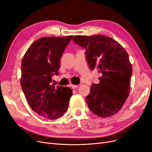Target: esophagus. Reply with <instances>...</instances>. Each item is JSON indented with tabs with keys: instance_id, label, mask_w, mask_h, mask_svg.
I'll list each match as a JSON object with an SVG mask.
<instances>
[{
	"instance_id": "1",
	"label": "esophagus",
	"mask_w": 152,
	"mask_h": 152,
	"mask_svg": "<svg viewBox=\"0 0 152 152\" xmlns=\"http://www.w3.org/2000/svg\"><path fill=\"white\" fill-rule=\"evenodd\" d=\"M71 87H72V88H73V89H77L79 86H78V85H73L72 84V85H71Z\"/></svg>"
}]
</instances>
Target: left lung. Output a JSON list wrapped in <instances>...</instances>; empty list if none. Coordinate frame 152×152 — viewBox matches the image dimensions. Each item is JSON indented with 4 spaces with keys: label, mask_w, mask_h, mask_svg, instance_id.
Here are the masks:
<instances>
[{
    "label": "left lung",
    "mask_w": 152,
    "mask_h": 152,
    "mask_svg": "<svg viewBox=\"0 0 152 152\" xmlns=\"http://www.w3.org/2000/svg\"><path fill=\"white\" fill-rule=\"evenodd\" d=\"M73 40L86 50L91 70L96 68L102 75L99 84H92L86 97L90 110L100 117L114 115L130 91L132 68L127 53L117 41L103 35H77Z\"/></svg>",
    "instance_id": "obj_1"
}]
</instances>
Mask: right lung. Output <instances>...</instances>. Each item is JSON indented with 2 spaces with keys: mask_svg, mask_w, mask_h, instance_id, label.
<instances>
[{
  "mask_svg": "<svg viewBox=\"0 0 152 152\" xmlns=\"http://www.w3.org/2000/svg\"><path fill=\"white\" fill-rule=\"evenodd\" d=\"M73 36L46 37L35 40L21 61V86L31 108L39 115L55 120L68 108L72 89L50 85L58 75L60 59Z\"/></svg>",
  "mask_w": 152,
  "mask_h": 152,
  "instance_id": "add662e5",
  "label": "right lung"
}]
</instances>
